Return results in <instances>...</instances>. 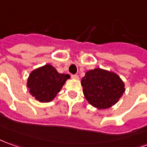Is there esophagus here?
<instances>
[{"label":"esophagus","mask_w":147,"mask_h":147,"mask_svg":"<svg viewBox=\"0 0 147 147\" xmlns=\"http://www.w3.org/2000/svg\"><path fill=\"white\" fill-rule=\"evenodd\" d=\"M71 78L75 79V80H78L79 79V76L78 75H71Z\"/></svg>","instance_id":"obj_1"}]
</instances>
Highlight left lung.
<instances>
[{
	"label": "left lung",
	"instance_id": "8db88e82",
	"mask_svg": "<svg viewBox=\"0 0 147 147\" xmlns=\"http://www.w3.org/2000/svg\"><path fill=\"white\" fill-rule=\"evenodd\" d=\"M81 84L86 99L98 109L115 104L125 91L123 82L118 75L100 68L87 71Z\"/></svg>",
	"mask_w": 147,
	"mask_h": 147
}]
</instances>
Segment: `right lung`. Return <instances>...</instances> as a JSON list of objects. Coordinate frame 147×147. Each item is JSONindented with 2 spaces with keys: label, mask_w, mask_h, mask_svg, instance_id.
Listing matches in <instances>:
<instances>
[{
  "label": "right lung",
  "mask_w": 147,
  "mask_h": 147,
  "mask_svg": "<svg viewBox=\"0 0 147 147\" xmlns=\"http://www.w3.org/2000/svg\"><path fill=\"white\" fill-rule=\"evenodd\" d=\"M69 78V75L59 73L54 67L46 64L32 71L27 86L36 99L40 102H50Z\"/></svg>",
  "instance_id": "add662e5"
}]
</instances>
